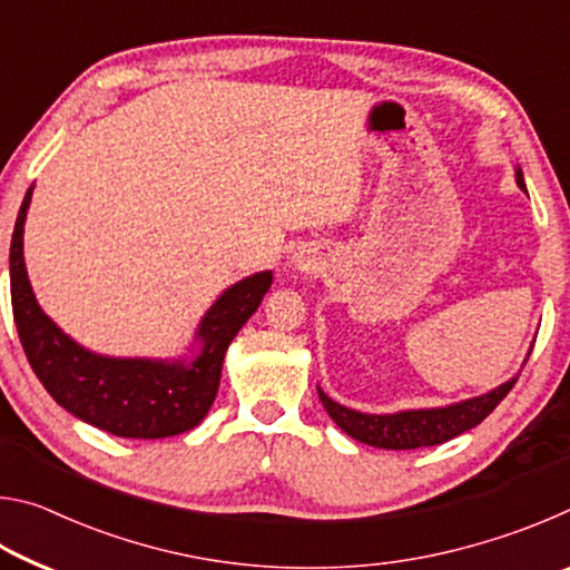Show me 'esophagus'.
Instances as JSON below:
<instances>
[{
    "label": "esophagus",
    "instance_id": "obj_1",
    "mask_svg": "<svg viewBox=\"0 0 570 570\" xmlns=\"http://www.w3.org/2000/svg\"><path fill=\"white\" fill-rule=\"evenodd\" d=\"M296 268H298V264H296Z\"/></svg>",
    "mask_w": 570,
    "mask_h": 570
}]
</instances>
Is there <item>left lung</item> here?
Here are the masks:
<instances>
[{
    "instance_id": "obj_1",
    "label": "left lung",
    "mask_w": 570,
    "mask_h": 570,
    "mask_svg": "<svg viewBox=\"0 0 570 570\" xmlns=\"http://www.w3.org/2000/svg\"><path fill=\"white\" fill-rule=\"evenodd\" d=\"M518 188L525 190V180L520 168H515ZM528 193V190H525ZM518 377L508 380L500 387L490 390L480 397H470L448 407H430V410H404L392 414H366L344 407V404L334 402L332 397L320 390V400L324 410L330 412V417L340 424L346 435L364 442L372 448L384 450H417V448H432L442 445L452 438L462 435L480 424L482 420L493 412L500 402L505 400V394L513 390Z\"/></svg>"
}]
</instances>
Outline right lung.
Returning <instances> with one entry per match:
<instances>
[{"label": "right lung", "mask_w": 570, "mask_h": 570, "mask_svg": "<svg viewBox=\"0 0 570 570\" xmlns=\"http://www.w3.org/2000/svg\"><path fill=\"white\" fill-rule=\"evenodd\" d=\"M30 200L32 188L17 214L9 286L19 342L42 387L75 417L118 438L158 440L196 428L216 400L228 344L262 304L272 286V272L240 278L216 298L198 324V352L190 360L95 354L70 340L37 304L22 250Z\"/></svg>", "instance_id": "right-lung-1"}]
</instances>
